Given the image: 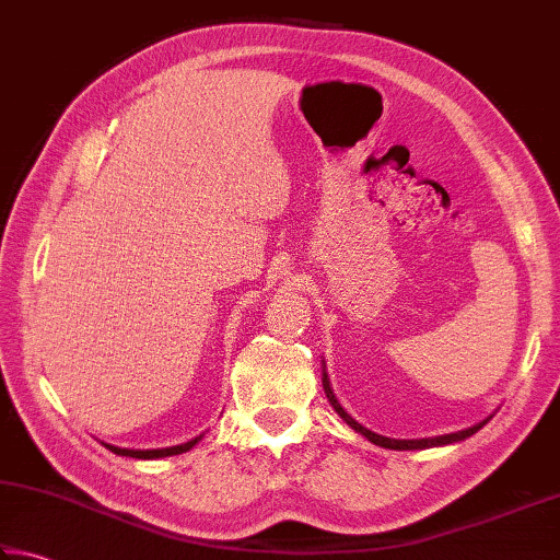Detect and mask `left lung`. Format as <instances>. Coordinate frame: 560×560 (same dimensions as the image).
I'll return each mask as SVG.
<instances>
[{"mask_svg": "<svg viewBox=\"0 0 560 560\" xmlns=\"http://www.w3.org/2000/svg\"><path fill=\"white\" fill-rule=\"evenodd\" d=\"M322 385H324V393H326V399H329L331 407L336 409V415H339L348 427L355 429L358 434H363L368 441H373L375 446H383V448H395V451H417V448H431V446H446V444H456V441H463L476 434V431H480L485 424H488V419L480 421V424L470 427V429H463V431H456V434H446V436H436V439H387V436H380L375 434V431L365 429L358 424V421L348 415V411L339 405V399L334 397V389L329 385V377H326V371H324V377H322Z\"/></svg>", "mask_w": 560, "mask_h": 560, "instance_id": "obj_1", "label": "left lung"}]
</instances>
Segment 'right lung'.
Listing matches in <instances>:
<instances>
[{
  "mask_svg": "<svg viewBox=\"0 0 560 560\" xmlns=\"http://www.w3.org/2000/svg\"><path fill=\"white\" fill-rule=\"evenodd\" d=\"M202 439V434H199L197 439L187 441V444H180V446H171V448H153V451H133V448H119V446H112V444H104L112 453H116V456H129V458H165V456H177V453H185L192 448L197 441Z\"/></svg>",
  "mask_w": 560,
  "mask_h": 560,
  "instance_id": "add662e5",
  "label": "right lung"
}]
</instances>
